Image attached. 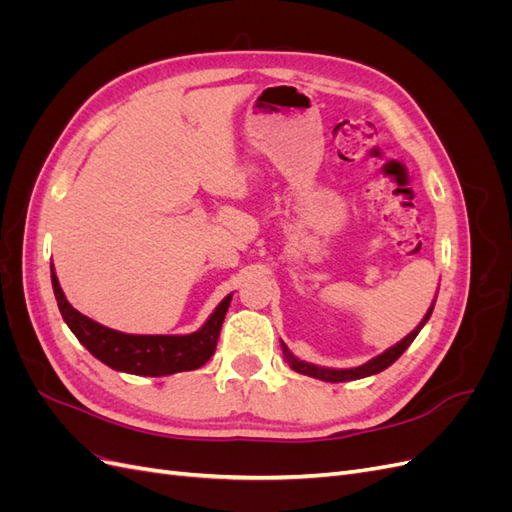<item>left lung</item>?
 Wrapping results in <instances>:
<instances>
[{"mask_svg":"<svg viewBox=\"0 0 512 512\" xmlns=\"http://www.w3.org/2000/svg\"><path fill=\"white\" fill-rule=\"evenodd\" d=\"M431 312H433V305L429 307V312L425 314V318L421 320V324H418V327H416L410 335H406L404 339H401L399 344H395L393 348L382 352L380 356H376V359H371L369 363H365V365H361V367H352V369H327V367L309 365V363H303V361H299V359H294V356L288 352V348L282 344V346H284V354H286V361H288V365H290L294 371H299V374L309 376V378H318V380H322V382H346V380H359V378H365V376H371V374H380L382 369L393 365V363L399 359V356L406 352V348L414 342V337L418 335V331H421V329L425 327V322L429 320Z\"/></svg>","mask_w":512,"mask_h":512,"instance_id":"8db88e82","label":"left lung"}]
</instances>
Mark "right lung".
I'll use <instances>...</instances> for the list:
<instances>
[{"instance_id": "add662e5", "label": "right lung", "mask_w": 512, "mask_h": 512, "mask_svg": "<svg viewBox=\"0 0 512 512\" xmlns=\"http://www.w3.org/2000/svg\"><path fill=\"white\" fill-rule=\"evenodd\" d=\"M53 292L70 331L76 339L104 365L134 376H170L177 371H192L203 367L218 346V337L232 294L215 307L203 329L190 335H128L119 333L91 318L68 303L61 290L55 269L51 265Z\"/></svg>"}]
</instances>
